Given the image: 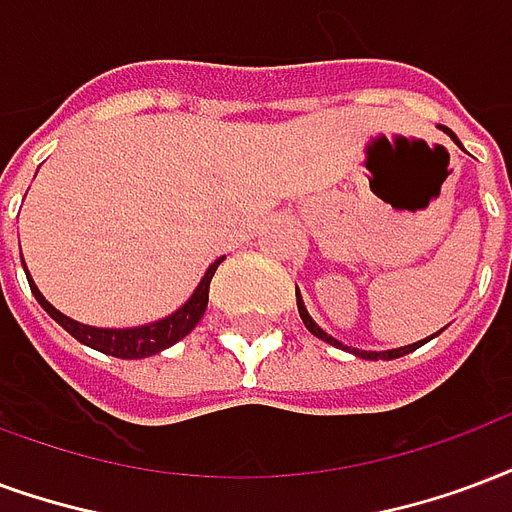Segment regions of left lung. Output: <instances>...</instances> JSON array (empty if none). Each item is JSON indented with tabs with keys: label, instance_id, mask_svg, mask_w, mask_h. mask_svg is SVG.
Listing matches in <instances>:
<instances>
[{
	"label": "left lung",
	"instance_id": "left-lung-1",
	"mask_svg": "<svg viewBox=\"0 0 512 512\" xmlns=\"http://www.w3.org/2000/svg\"><path fill=\"white\" fill-rule=\"evenodd\" d=\"M442 132H445V135H450V140H453L456 146H461L456 135H453V132H450L448 127H442ZM295 301H298V314H301V320H304L306 331L314 333V336H317V339H323V342L333 344V347H342V350L352 352V355H358V358H366V361H380V358H382V361H393V358H401V355H410V352H415L423 342H429V339H423V342L404 344V347H396V350H382V352H377V350H358V347H347V344H342V342H339V339H333L331 333H325L323 328H320V325L314 323L312 314L306 312L304 298H301V293H298V287H295ZM437 333H434V336H437Z\"/></svg>",
	"mask_w": 512,
	"mask_h": 512
}]
</instances>
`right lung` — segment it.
<instances>
[{
	"mask_svg": "<svg viewBox=\"0 0 512 512\" xmlns=\"http://www.w3.org/2000/svg\"><path fill=\"white\" fill-rule=\"evenodd\" d=\"M225 257H219L214 260L211 266L206 268V274L195 287V293L189 295L187 301L176 309L168 317H162V320H154V323L146 325H135V328H97V325H83L73 317H67L56 309L51 301H45V295L40 293V287L34 285V279L29 276V268H26L24 257H21V263H24L26 279H29V287H32L34 298H37V304L43 306L45 312L54 317L56 323L62 325L64 331L75 336L78 342L86 344V347H92L97 352H105V355H113V358H124V361H138V358H149V355H157V352L168 350L176 342H181L184 336H187L195 325L200 323V317L206 314L208 306V285H211V279H214V271L219 268Z\"/></svg>",
	"mask_w": 512,
	"mask_h": 512,
	"instance_id": "obj_1",
	"label": "right lung"
}]
</instances>
